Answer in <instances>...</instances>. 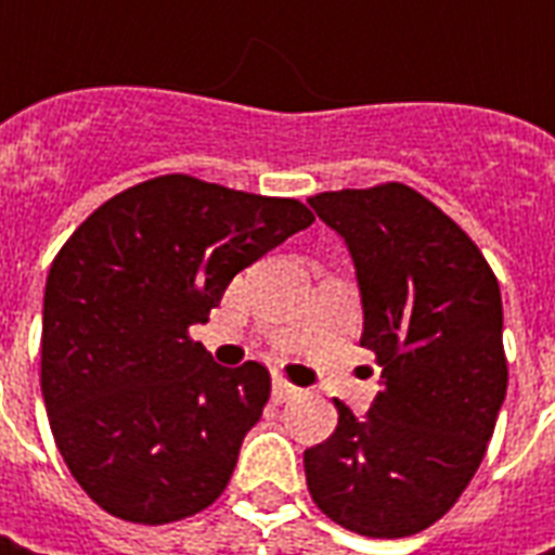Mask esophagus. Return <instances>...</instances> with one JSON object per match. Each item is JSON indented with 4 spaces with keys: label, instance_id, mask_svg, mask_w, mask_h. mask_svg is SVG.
<instances>
[{
    "label": "esophagus",
    "instance_id": "obj_1",
    "mask_svg": "<svg viewBox=\"0 0 555 555\" xmlns=\"http://www.w3.org/2000/svg\"><path fill=\"white\" fill-rule=\"evenodd\" d=\"M302 392V389H296L293 383H287V379H274L271 383V398L281 404V401H289V398H296V395Z\"/></svg>",
    "mask_w": 555,
    "mask_h": 555
}]
</instances>
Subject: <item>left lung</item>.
Listing matches in <instances>:
<instances>
[{
  "label": "left lung",
  "mask_w": 555,
  "mask_h": 555,
  "mask_svg": "<svg viewBox=\"0 0 555 555\" xmlns=\"http://www.w3.org/2000/svg\"><path fill=\"white\" fill-rule=\"evenodd\" d=\"M309 203L349 246L383 386L364 416L336 401L333 436L306 451L311 501L354 534L408 538L457 503L488 451L506 398L501 287L466 231L408 184Z\"/></svg>",
  "instance_id": "8db88e82"
}]
</instances>
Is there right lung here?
I'll return each instance as SVG.
<instances>
[{"label":"right lung","instance_id":"right-lung-1","mask_svg":"<svg viewBox=\"0 0 555 555\" xmlns=\"http://www.w3.org/2000/svg\"><path fill=\"white\" fill-rule=\"evenodd\" d=\"M314 222L289 197L160 176L98 206L49 268L42 398L79 488L111 516L166 525L228 488L271 376L188 336L231 278Z\"/></svg>","mask_w":555,"mask_h":555}]
</instances>
